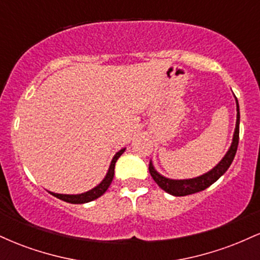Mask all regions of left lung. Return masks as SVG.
<instances>
[{
    "label": "left lung",
    "mask_w": 260,
    "mask_h": 260,
    "mask_svg": "<svg viewBox=\"0 0 260 260\" xmlns=\"http://www.w3.org/2000/svg\"><path fill=\"white\" fill-rule=\"evenodd\" d=\"M236 106H237V120H236V128L234 133V139H232L231 147H230L229 151L226 153L222 160L214 169L207 174L198 176V177L189 178V180H171V178L165 177V176L160 175L156 170L154 169L153 162L150 161L149 164V172H150L153 180L156 182L157 186L169 194H172L175 197H183L188 194H193V193L201 192L204 190L205 188L216 182L221 176L228 171L230 165L235 159L236 151H237L238 147V139H240V106H238V100L236 98Z\"/></svg>",
    "instance_id": "obj_1"
}]
</instances>
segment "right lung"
Masks as SVG:
<instances>
[{
	"label": "right lung",
	"mask_w": 260,
	"mask_h": 260,
	"mask_svg": "<svg viewBox=\"0 0 260 260\" xmlns=\"http://www.w3.org/2000/svg\"><path fill=\"white\" fill-rule=\"evenodd\" d=\"M124 150H126V148L121 149L120 151L116 153V155L113 156V159L111 161V165H110L109 171H107L105 178H104V180L101 181L96 187L92 188V189L88 190V192L85 193H82V194H58V193H52V192L50 193H51L53 197H56V198L61 199V201L63 202L71 203V204H83V203H88V202L94 201V199L99 198V197H101L106 192L107 188H109L110 184H111V182L113 180V175H115V164L118 157L123 154Z\"/></svg>",
	"instance_id": "right-lung-1"
}]
</instances>
